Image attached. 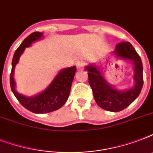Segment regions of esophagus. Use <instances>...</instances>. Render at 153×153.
<instances>
[{
    "instance_id": "34e87169",
    "label": "esophagus",
    "mask_w": 153,
    "mask_h": 153,
    "mask_svg": "<svg viewBox=\"0 0 153 153\" xmlns=\"http://www.w3.org/2000/svg\"><path fill=\"white\" fill-rule=\"evenodd\" d=\"M76 67L78 71H82L84 68V63L82 62H79L76 64Z\"/></svg>"
}]
</instances>
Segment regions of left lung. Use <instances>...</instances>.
<instances>
[{
  "label": "left lung",
  "mask_w": 153,
  "mask_h": 153,
  "mask_svg": "<svg viewBox=\"0 0 153 153\" xmlns=\"http://www.w3.org/2000/svg\"><path fill=\"white\" fill-rule=\"evenodd\" d=\"M113 53L119 59L133 62V80L135 82L133 88L126 91L115 89L107 82L100 70L94 65H88L85 69L88 71V82L96 103L107 111L119 112L128 107L140 94L144 82L143 66L140 57L129 42L117 44Z\"/></svg>",
  "instance_id": "8db88e82"
}]
</instances>
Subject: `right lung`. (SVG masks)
<instances>
[{
	"mask_svg": "<svg viewBox=\"0 0 153 153\" xmlns=\"http://www.w3.org/2000/svg\"><path fill=\"white\" fill-rule=\"evenodd\" d=\"M42 37V32H33L21 43L13 55L10 74V86L13 94L23 106L35 114H47L61 108L68 99L72 82L76 72L75 66L62 69L43 92L33 97H26L16 91V82L13 78L16 65L19 62L20 55L25 48Z\"/></svg>",
	"mask_w": 153,
	"mask_h": 153,
	"instance_id": "1",
	"label": "right lung"
}]
</instances>
